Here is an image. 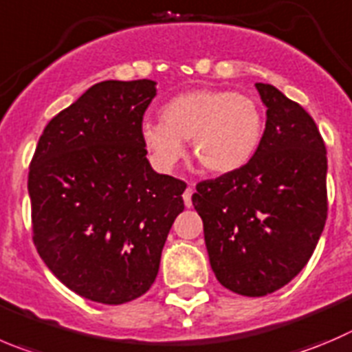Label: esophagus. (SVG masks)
<instances>
[{
	"label": "esophagus",
	"instance_id": "1",
	"mask_svg": "<svg viewBox=\"0 0 352 352\" xmlns=\"http://www.w3.org/2000/svg\"><path fill=\"white\" fill-rule=\"evenodd\" d=\"M192 195H193V185H190L188 188L183 193V200H185L186 207H192Z\"/></svg>",
	"mask_w": 352,
	"mask_h": 352
}]
</instances>
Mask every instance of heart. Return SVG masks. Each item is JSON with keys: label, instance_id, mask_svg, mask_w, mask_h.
<instances>
[{"label": "heart", "instance_id": "b5f03b06", "mask_svg": "<svg viewBox=\"0 0 352 352\" xmlns=\"http://www.w3.org/2000/svg\"><path fill=\"white\" fill-rule=\"evenodd\" d=\"M162 120H145L143 146L160 170H170L192 143L193 157L212 174H230L256 157L264 136V113L249 95L228 89H190L166 102Z\"/></svg>", "mask_w": 352, "mask_h": 352}]
</instances>
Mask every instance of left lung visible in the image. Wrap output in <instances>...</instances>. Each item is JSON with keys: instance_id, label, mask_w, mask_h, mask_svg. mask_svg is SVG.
Here are the masks:
<instances>
[{"instance_id": "obj_1", "label": "left lung", "mask_w": 352, "mask_h": 352, "mask_svg": "<svg viewBox=\"0 0 352 352\" xmlns=\"http://www.w3.org/2000/svg\"><path fill=\"white\" fill-rule=\"evenodd\" d=\"M266 128L242 169L197 185L210 267L247 297L282 289L313 256L327 221V148L313 117L271 85L256 82Z\"/></svg>"}]
</instances>
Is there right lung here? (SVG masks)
Masks as SVG:
<instances>
[{
  "label": "right lung",
  "mask_w": 352,
  "mask_h": 352,
  "mask_svg": "<svg viewBox=\"0 0 352 352\" xmlns=\"http://www.w3.org/2000/svg\"><path fill=\"white\" fill-rule=\"evenodd\" d=\"M155 85L91 86L50 120L29 167L36 249L63 285L95 302H129L152 287L185 209V182L155 173L140 136Z\"/></svg>",
  "instance_id": "obj_1"
}]
</instances>
